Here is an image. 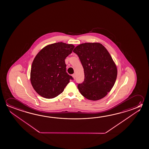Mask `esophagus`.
<instances>
[{"label":"esophagus","mask_w":149,"mask_h":149,"mask_svg":"<svg viewBox=\"0 0 149 149\" xmlns=\"http://www.w3.org/2000/svg\"><path fill=\"white\" fill-rule=\"evenodd\" d=\"M72 77H73L74 79H75V77H76L75 74H73V75H72Z\"/></svg>","instance_id":"1"}]
</instances>
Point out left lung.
I'll list each match as a JSON object with an SVG mask.
<instances>
[{
	"label": "left lung",
	"instance_id": "obj_1",
	"mask_svg": "<svg viewBox=\"0 0 149 149\" xmlns=\"http://www.w3.org/2000/svg\"><path fill=\"white\" fill-rule=\"evenodd\" d=\"M73 52L78 55L84 71V81L77 86L81 95L93 101L104 98L117 77V68L109 52L98 42L79 45Z\"/></svg>",
	"mask_w": 149,
	"mask_h": 149
}]
</instances>
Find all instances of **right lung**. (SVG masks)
I'll use <instances>...</instances> for the list:
<instances>
[{"label":"right lung","instance_id":"obj_1","mask_svg":"<svg viewBox=\"0 0 149 149\" xmlns=\"http://www.w3.org/2000/svg\"><path fill=\"white\" fill-rule=\"evenodd\" d=\"M75 46L62 42L45 47L33 61L31 82L34 90L44 98H55L63 91L73 78L66 73L65 59Z\"/></svg>","mask_w":149,"mask_h":149}]
</instances>
